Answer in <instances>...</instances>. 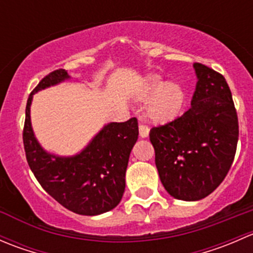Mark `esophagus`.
I'll return each instance as SVG.
<instances>
[{"label": "esophagus", "mask_w": 253, "mask_h": 253, "mask_svg": "<svg viewBox=\"0 0 253 253\" xmlns=\"http://www.w3.org/2000/svg\"><path fill=\"white\" fill-rule=\"evenodd\" d=\"M148 134H149V127L147 125L139 124V136L142 138H145V137H148Z\"/></svg>", "instance_id": "esophagus-1"}]
</instances>
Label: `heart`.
Returning a JSON list of instances; mask_svg holds the SVG:
<instances>
[{
	"label": "heart",
	"mask_w": 253,
	"mask_h": 253,
	"mask_svg": "<svg viewBox=\"0 0 253 253\" xmlns=\"http://www.w3.org/2000/svg\"><path fill=\"white\" fill-rule=\"evenodd\" d=\"M142 99L149 100L147 114L154 122H168L175 119L185 103V91L175 82L164 84L158 76H150L144 81Z\"/></svg>",
	"instance_id": "heart-1"
}]
</instances>
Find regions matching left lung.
Listing matches in <instances>:
<instances>
[{
	"mask_svg": "<svg viewBox=\"0 0 253 253\" xmlns=\"http://www.w3.org/2000/svg\"><path fill=\"white\" fill-rule=\"evenodd\" d=\"M193 67L198 82L191 108L149 133L160 181L169 195L182 201L202 200L223 182L239 139L236 109L225 78L202 63Z\"/></svg>",
	"mask_w": 253,
	"mask_h": 253,
	"instance_id": "obj_1",
	"label": "left lung"
}]
</instances>
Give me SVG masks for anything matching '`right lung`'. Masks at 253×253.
Instances as JSON below:
<instances>
[{
    "instance_id": "add662e5",
    "label": "right lung",
    "mask_w": 253,
    "mask_h": 253,
    "mask_svg": "<svg viewBox=\"0 0 253 253\" xmlns=\"http://www.w3.org/2000/svg\"><path fill=\"white\" fill-rule=\"evenodd\" d=\"M68 78L65 70H56L30 93L23 128L25 157L33 174L53 200L73 213L98 215L114 209L124 196L129 154L138 139V121L132 117L106 125L75 157L48 154L38 143L30 124L33 94Z\"/></svg>"
}]
</instances>
